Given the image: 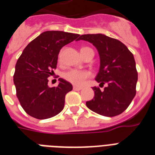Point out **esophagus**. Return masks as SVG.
Here are the masks:
<instances>
[{
	"label": "esophagus",
	"instance_id": "1",
	"mask_svg": "<svg viewBox=\"0 0 155 155\" xmlns=\"http://www.w3.org/2000/svg\"><path fill=\"white\" fill-rule=\"evenodd\" d=\"M81 89H82V87H78V86H73V90H75V91H80Z\"/></svg>",
	"mask_w": 155,
	"mask_h": 155
}]
</instances>
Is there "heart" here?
I'll list each match as a JSON object with an SVG mask.
<instances>
[{"instance_id":"1","label":"heart","mask_w":155,"mask_h":155,"mask_svg":"<svg viewBox=\"0 0 155 155\" xmlns=\"http://www.w3.org/2000/svg\"><path fill=\"white\" fill-rule=\"evenodd\" d=\"M89 47H82L80 51L81 54L84 53ZM91 76V73L86 70H78V69H70L63 73V78L67 81L71 83L72 84L80 86L85 82V80Z\"/></svg>"}]
</instances>
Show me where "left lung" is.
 Wrapping results in <instances>:
<instances>
[{
    "instance_id": "8db88e82",
    "label": "left lung",
    "mask_w": 155,
    "mask_h": 155,
    "mask_svg": "<svg viewBox=\"0 0 155 155\" xmlns=\"http://www.w3.org/2000/svg\"><path fill=\"white\" fill-rule=\"evenodd\" d=\"M79 40L92 43L99 53L100 69L95 80L104 90L93 87L94 98L86 102L89 109L104 117H114L128 108L136 95L137 72L134 57L119 40L102 34L83 35Z\"/></svg>"
}]
</instances>
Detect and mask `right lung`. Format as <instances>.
<instances>
[{
  "instance_id": "obj_1",
  "label": "right lung",
  "mask_w": 155,
  "mask_h": 155,
  "mask_svg": "<svg viewBox=\"0 0 155 155\" xmlns=\"http://www.w3.org/2000/svg\"><path fill=\"white\" fill-rule=\"evenodd\" d=\"M80 35L63 31H45L26 46L15 66L13 83L17 97L25 113L37 119H47L63 109L66 94L72 85L62 78L57 87L48 86L65 45L78 41Z\"/></svg>"
}]
</instances>
